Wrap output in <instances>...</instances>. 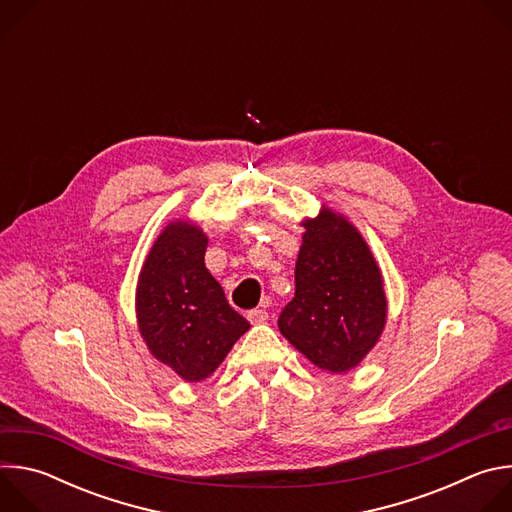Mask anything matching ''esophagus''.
<instances>
[{"label": "esophagus", "mask_w": 512, "mask_h": 512, "mask_svg": "<svg viewBox=\"0 0 512 512\" xmlns=\"http://www.w3.org/2000/svg\"><path fill=\"white\" fill-rule=\"evenodd\" d=\"M247 318H249V322H251V324H263L269 316H267V312H265V310L255 308V310L247 312Z\"/></svg>", "instance_id": "obj_1"}]
</instances>
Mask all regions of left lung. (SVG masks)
Listing matches in <instances>:
<instances>
[{
	"label": "left lung",
	"instance_id": "1",
	"mask_svg": "<svg viewBox=\"0 0 512 512\" xmlns=\"http://www.w3.org/2000/svg\"><path fill=\"white\" fill-rule=\"evenodd\" d=\"M296 261V296L277 324L318 369L348 373L379 342L387 322L381 269L362 235L322 206L304 218Z\"/></svg>",
	"mask_w": 512,
	"mask_h": 512
}]
</instances>
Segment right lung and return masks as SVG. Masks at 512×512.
Segmentation results:
<instances>
[{
  "mask_svg": "<svg viewBox=\"0 0 512 512\" xmlns=\"http://www.w3.org/2000/svg\"><path fill=\"white\" fill-rule=\"evenodd\" d=\"M206 245L200 227L170 223L145 257L135 291L141 338L186 383L210 377L249 330L206 269Z\"/></svg>",
  "mask_w": 512,
  "mask_h": 512,
  "instance_id": "right-lung-1",
  "label": "right lung"
}]
</instances>
